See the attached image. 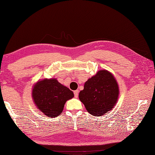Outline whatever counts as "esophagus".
Here are the masks:
<instances>
[{"instance_id": "obj_1", "label": "esophagus", "mask_w": 155, "mask_h": 155, "mask_svg": "<svg viewBox=\"0 0 155 155\" xmlns=\"http://www.w3.org/2000/svg\"><path fill=\"white\" fill-rule=\"evenodd\" d=\"M74 96H75V97H78V94H79V91H78V90L75 91L74 92Z\"/></svg>"}]
</instances>
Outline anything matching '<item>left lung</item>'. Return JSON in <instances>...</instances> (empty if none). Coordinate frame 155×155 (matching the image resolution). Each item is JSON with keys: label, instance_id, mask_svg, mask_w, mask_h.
<instances>
[{"label": "left lung", "instance_id": "left-lung-1", "mask_svg": "<svg viewBox=\"0 0 155 155\" xmlns=\"http://www.w3.org/2000/svg\"><path fill=\"white\" fill-rule=\"evenodd\" d=\"M120 95L119 85L111 72L104 69L89 78L79 99L91 115L101 116L113 109Z\"/></svg>", "mask_w": 155, "mask_h": 155}]
</instances>
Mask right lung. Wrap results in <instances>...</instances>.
<instances>
[{
    "label": "right lung",
    "instance_id": "1",
    "mask_svg": "<svg viewBox=\"0 0 155 155\" xmlns=\"http://www.w3.org/2000/svg\"><path fill=\"white\" fill-rule=\"evenodd\" d=\"M74 96L73 92L55 78L38 80L31 91L33 101L36 107L42 113L51 118L60 115L67 101Z\"/></svg>",
    "mask_w": 155,
    "mask_h": 155
}]
</instances>
